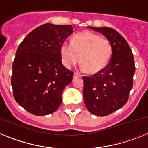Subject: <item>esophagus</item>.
I'll use <instances>...</instances> for the list:
<instances>
[{
  "mask_svg": "<svg viewBox=\"0 0 148 148\" xmlns=\"http://www.w3.org/2000/svg\"><path fill=\"white\" fill-rule=\"evenodd\" d=\"M82 75H81L80 73H74V77H75H75H82Z\"/></svg>",
  "mask_w": 148,
  "mask_h": 148,
  "instance_id": "esophagus-1",
  "label": "esophagus"
}]
</instances>
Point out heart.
Wrapping results in <instances>:
<instances>
[{"instance_id":"1","label":"heart","mask_w":148,"mask_h":148,"mask_svg":"<svg viewBox=\"0 0 148 148\" xmlns=\"http://www.w3.org/2000/svg\"><path fill=\"white\" fill-rule=\"evenodd\" d=\"M60 51L61 61L66 67L75 64L80 59L82 66L90 74L104 70L113 52L109 40L89 31L75 34L72 43H62Z\"/></svg>"}]
</instances>
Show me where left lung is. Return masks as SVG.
<instances>
[{"label": "left lung", "mask_w": 148, "mask_h": 148, "mask_svg": "<svg viewBox=\"0 0 148 148\" xmlns=\"http://www.w3.org/2000/svg\"><path fill=\"white\" fill-rule=\"evenodd\" d=\"M101 32L112 46L110 61L104 70L83 76L84 101L92 114L106 116L127 103L133 84L134 58L130 46L114 29L88 27Z\"/></svg>", "instance_id": "8db88e82"}]
</instances>
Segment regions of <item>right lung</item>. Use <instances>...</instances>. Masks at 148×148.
<instances>
[{
  "instance_id": "1",
  "label": "right lung",
  "mask_w": 148,
  "mask_h": 148,
  "mask_svg": "<svg viewBox=\"0 0 148 148\" xmlns=\"http://www.w3.org/2000/svg\"><path fill=\"white\" fill-rule=\"evenodd\" d=\"M70 25L45 23L22 40L12 64L13 96L29 113L45 116L57 110L74 73L63 66L61 46L73 33Z\"/></svg>"
}]
</instances>
